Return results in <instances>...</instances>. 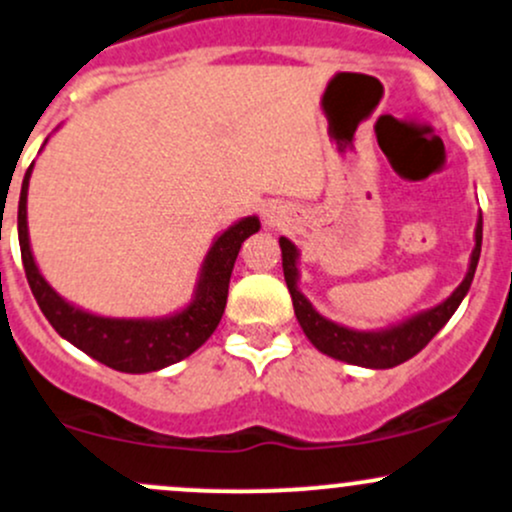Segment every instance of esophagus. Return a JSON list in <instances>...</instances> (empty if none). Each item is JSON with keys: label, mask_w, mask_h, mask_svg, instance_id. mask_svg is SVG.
Segmentation results:
<instances>
[{"label": "esophagus", "mask_w": 512, "mask_h": 512, "mask_svg": "<svg viewBox=\"0 0 512 512\" xmlns=\"http://www.w3.org/2000/svg\"><path fill=\"white\" fill-rule=\"evenodd\" d=\"M265 223H267V226H274V223H277V216H274V213H265Z\"/></svg>", "instance_id": "1"}]
</instances>
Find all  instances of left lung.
Returning <instances> with one entry per match:
<instances>
[{"label": "left lung", "mask_w": 512, "mask_h": 512, "mask_svg": "<svg viewBox=\"0 0 512 512\" xmlns=\"http://www.w3.org/2000/svg\"><path fill=\"white\" fill-rule=\"evenodd\" d=\"M481 238H484V221H481L479 213V221H476L474 228V250H471L469 267H466L462 284L445 301L437 303V306L425 308V311L413 313V316L398 320V323L376 330L347 328V325L320 316L316 308H313V303L299 289V247L291 243L289 238H279L284 279L286 286H289L291 301H294L296 320H299L301 330L316 350L333 359H340V362L357 364V367L367 369H391L396 364L408 362L445 328L447 320L454 316L459 303L469 294V286L474 282V272L481 257Z\"/></svg>", "instance_id": "obj_1"}]
</instances>
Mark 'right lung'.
<instances>
[{
    "label": "right lung",
    "instance_id": "add662e5",
    "mask_svg": "<svg viewBox=\"0 0 512 512\" xmlns=\"http://www.w3.org/2000/svg\"><path fill=\"white\" fill-rule=\"evenodd\" d=\"M48 143V138H46ZM43 143V148H46ZM41 148V150H43ZM33 165L26 170L19 196V245L26 279L55 333L84 355L126 374H148L182 362L211 338L226 311L228 284L240 247L260 230V218L245 216L213 238L196 277L192 301L179 311L153 318H116L87 311L60 296L36 265L28 238V182Z\"/></svg>",
    "mask_w": 512,
    "mask_h": 512
}]
</instances>
